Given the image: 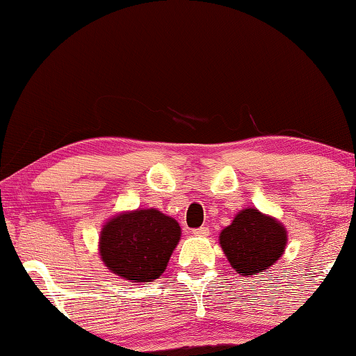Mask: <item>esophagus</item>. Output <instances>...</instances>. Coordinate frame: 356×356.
I'll use <instances>...</instances> for the list:
<instances>
[{
  "instance_id": "1",
  "label": "esophagus",
  "mask_w": 356,
  "mask_h": 356,
  "mask_svg": "<svg viewBox=\"0 0 356 356\" xmlns=\"http://www.w3.org/2000/svg\"><path fill=\"white\" fill-rule=\"evenodd\" d=\"M193 233L196 236H207L209 233H211V230H209V227H199V228H194Z\"/></svg>"
}]
</instances>
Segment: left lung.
Instances as JSON below:
<instances>
[{
    "label": "left lung",
    "mask_w": 356,
    "mask_h": 356,
    "mask_svg": "<svg viewBox=\"0 0 356 356\" xmlns=\"http://www.w3.org/2000/svg\"><path fill=\"white\" fill-rule=\"evenodd\" d=\"M286 230L280 222L254 207L243 209L232 225L220 233V246L240 275H256L280 259L286 246Z\"/></svg>",
    "instance_id": "obj_1"
}]
</instances>
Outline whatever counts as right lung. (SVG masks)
Returning a JSON list of instances; mask_svg holds the SVG:
<instances>
[{"instance_id":"obj_1","label":"right lung","mask_w":356,"mask_h":356,"mask_svg":"<svg viewBox=\"0 0 356 356\" xmlns=\"http://www.w3.org/2000/svg\"><path fill=\"white\" fill-rule=\"evenodd\" d=\"M181 228L175 218L155 209H138L110 218L100 232L104 264L133 282H152L167 269Z\"/></svg>"}]
</instances>
